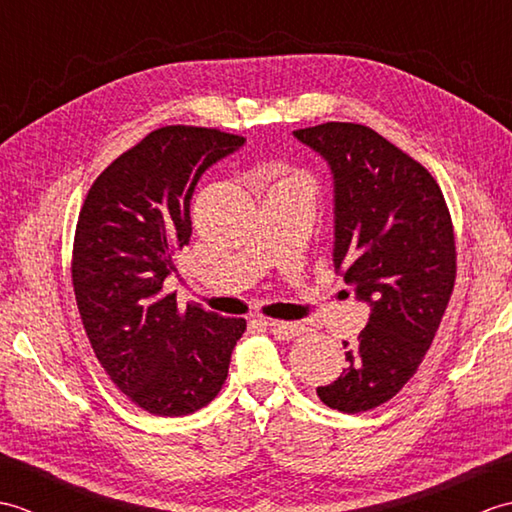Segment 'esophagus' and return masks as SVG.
<instances>
[{"label":"esophagus","mask_w":512,"mask_h":512,"mask_svg":"<svg viewBox=\"0 0 512 512\" xmlns=\"http://www.w3.org/2000/svg\"><path fill=\"white\" fill-rule=\"evenodd\" d=\"M268 325V330L275 334V339L279 341H290V339H297V336L303 332V325L301 323H288V321H273V319H266L264 321Z\"/></svg>","instance_id":"obj_1"}]
</instances>
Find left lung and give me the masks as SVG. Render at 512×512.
I'll list each match as a JSON object with an SVG mask.
<instances>
[{"label": "left lung", "mask_w": 512, "mask_h": 512, "mask_svg": "<svg viewBox=\"0 0 512 512\" xmlns=\"http://www.w3.org/2000/svg\"><path fill=\"white\" fill-rule=\"evenodd\" d=\"M295 138L328 162L334 178V268L369 306V321L323 405L369 411L418 372L455 284L451 213L431 173L374 129L323 123Z\"/></svg>", "instance_id": "left-lung-1"}]
</instances>
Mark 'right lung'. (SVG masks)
<instances>
[{
  "label": "right lung",
  "mask_w": 512,
  "mask_h": 512,
  "mask_svg": "<svg viewBox=\"0 0 512 512\" xmlns=\"http://www.w3.org/2000/svg\"><path fill=\"white\" fill-rule=\"evenodd\" d=\"M244 143L220 129L160 127L118 156L81 206L72 286L85 334L112 383L154 416L209 405L246 330L165 292L191 237L195 184Z\"/></svg>",
  "instance_id": "add662e5"
}]
</instances>
